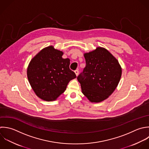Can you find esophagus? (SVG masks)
<instances>
[{
	"mask_svg": "<svg viewBox=\"0 0 149 149\" xmlns=\"http://www.w3.org/2000/svg\"><path fill=\"white\" fill-rule=\"evenodd\" d=\"M75 74H76V75L77 76H78V74H79V71H78V70H75Z\"/></svg>",
	"mask_w": 149,
	"mask_h": 149,
	"instance_id": "obj_1",
	"label": "esophagus"
}]
</instances>
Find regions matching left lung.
I'll use <instances>...</instances> for the list:
<instances>
[{
  "label": "left lung",
  "instance_id": "obj_1",
  "mask_svg": "<svg viewBox=\"0 0 149 149\" xmlns=\"http://www.w3.org/2000/svg\"><path fill=\"white\" fill-rule=\"evenodd\" d=\"M86 67L77 77L83 94L91 102H100L117 88L122 74L118 60L106 49L85 53Z\"/></svg>",
  "mask_w": 149,
  "mask_h": 149
}]
</instances>
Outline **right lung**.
Instances as JSON below:
<instances>
[{
	"label": "right lung",
	"mask_w": 149,
	"mask_h": 149,
	"mask_svg": "<svg viewBox=\"0 0 149 149\" xmlns=\"http://www.w3.org/2000/svg\"><path fill=\"white\" fill-rule=\"evenodd\" d=\"M63 53L49 46L42 50L30 61L27 69L29 82L40 99L56 100L66 89L68 82L77 77L70 69V60Z\"/></svg>",
	"instance_id": "right-lung-1"
}]
</instances>
